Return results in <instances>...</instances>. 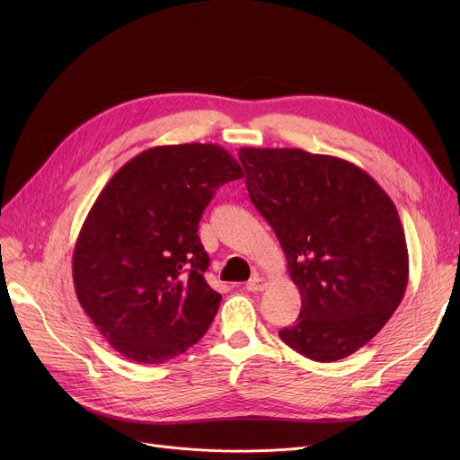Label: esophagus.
I'll return each mask as SVG.
<instances>
[{"label":"esophagus","mask_w":460,"mask_h":460,"mask_svg":"<svg viewBox=\"0 0 460 460\" xmlns=\"http://www.w3.org/2000/svg\"><path fill=\"white\" fill-rule=\"evenodd\" d=\"M246 288L252 293H259V291H264L267 288V279L261 278V276H253L248 283H246Z\"/></svg>","instance_id":"1"}]
</instances>
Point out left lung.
I'll list each match as a JSON object with an SVG mask.
<instances>
[{
  "mask_svg": "<svg viewBox=\"0 0 460 460\" xmlns=\"http://www.w3.org/2000/svg\"><path fill=\"white\" fill-rule=\"evenodd\" d=\"M238 158L302 296L281 341L324 364L350 356L406 291L408 250L394 201L364 169L335 156L244 147Z\"/></svg>",
  "mask_w": 460,
  "mask_h": 460,
  "instance_id": "8db88e82",
  "label": "left lung"
}]
</instances>
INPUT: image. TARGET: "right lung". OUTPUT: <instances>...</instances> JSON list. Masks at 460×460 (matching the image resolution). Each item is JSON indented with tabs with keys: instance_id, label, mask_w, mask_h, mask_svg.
<instances>
[{
	"instance_id": "obj_1",
	"label": "right lung",
	"mask_w": 460,
	"mask_h": 460,
	"mask_svg": "<svg viewBox=\"0 0 460 460\" xmlns=\"http://www.w3.org/2000/svg\"><path fill=\"white\" fill-rule=\"evenodd\" d=\"M220 145H160L128 160L96 198L72 255L84 311L137 364L198 343L222 296L208 287L198 226L216 190L243 179Z\"/></svg>"
}]
</instances>
